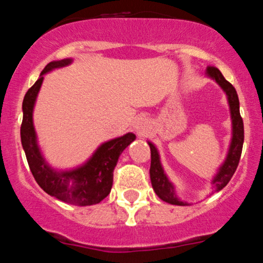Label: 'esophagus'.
<instances>
[{
  "mask_svg": "<svg viewBox=\"0 0 263 263\" xmlns=\"http://www.w3.org/2000/svg\"><path fill=\"white\" fill-rule=\"evenodd\" d=\"M147 123H146V120L145 118H137L136 120V123H135V128H136V131L138 134H145L146 129H147Z\"/></svg>",
  "mask_w": 263,
  "mask_h": 263,
  "instance_id": "obj_1",
  "label": "esophagus"
}]
</instances>
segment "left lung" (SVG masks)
<instances>
[{"mask_svg": "<svg viewBox=\"0 0 263 263\" xmlns=\"http://www.w3.org/2000/svg\"><path fill=\"white\" fill-rule=\"evenodd\" d=\"M206 74L210 79L215 80L223 89L227 96V101L230 105L231 120H232V138H231L230 148L227 152L226 160L218 168L217 174L212 180V184L215 186L216 191H221L235 174L237 168L239 157L242 154V146H243V121H242L241 115H239V101L237 92L235 87L222 76L220 70L216 67H207ZM149 148H151V167H149V177H151V183L154 187L156 195L164 202H168L171 204H177V206H184L186 202L180 201V198L176 196L175 186L170 182L168 177L163 171V167L161 164L160 155H158L157 148L154 143L148 142Z\"/></svg>", "mask_w": 263, "mask_h": 263, "instance_id": "obj_1", "label": "left lung"}]
</instances>
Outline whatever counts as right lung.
<instances>
[{
    "label": "right lung",
    "mask_w": 263,
    "mask_h": 263,
    "mask_svg": "<svg viewBox=\"0 0 263 263\" xmlns=\"http://www.w3.org/2000/svg\"><path fill=\"white\" fill-rule=\"evenodd\" d=\"M72 63V59L52 61L43 68L39 80L26 92L22 111L24 118L21 125V142L25 149L28 166L39 186L57 200L74 206H91L99 203L108 196L114 182V170L118 157L132 141L134 134L114 138L102 143L92 157L82 166L73 170L57 171L46 162L37 143L33 127V107L37 95L41 88L43 74L56 68L65 67Z\"/></svg>",
    "instance_id": "add662e5"
}]
</instances>
